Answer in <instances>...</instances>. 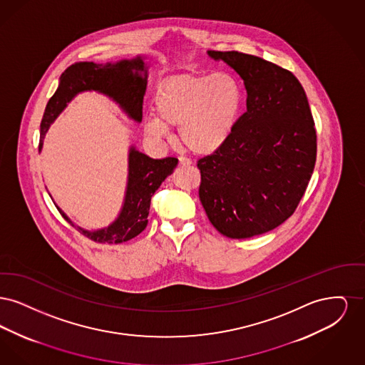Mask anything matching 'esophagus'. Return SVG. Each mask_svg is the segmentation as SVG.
Wrapping results in <instances>:
<instances>
[{"mask_svg": "<svg viewBox=\"0 0 365 365\" xmlns=\"http://www.w3.org/2000/svg\"><path fill=\"white\" fill-rule=\"evenodd\" d=\"M190 164L191 161L187 158V157H179V165H182V167H187V165H190Z\"/></svg>", "mask_w": 365, "mask_h": 365, "instance_id": "34e87169", "label": "esophagus"}]
</instances>
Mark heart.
<instances>
[{
    "label": "heart",
    "instance_id": "1",
    "mask_svg": "<svg viewBox=\"0 0 365 365\" xmlns=\"http://www.w3.org/2000/svg\"><path fill=\"white\" fill-rule=\"evenodd\" d=\"M241 105L242 90L230 75H173L157 88L156 116L145 122V131L165 139L170 127H179L182 145L192 153L207 155L230 138Z\"/></svg>",
    "mask_w": 365,
    "mask_h": 365
}]
</instances>
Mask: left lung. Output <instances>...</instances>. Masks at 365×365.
I'll return each mask as SVG.
<instances>
[{
    "mask_svg": "<svg viewBox=\"0 0 365 365\" xmlns=\"http://www.w3.org/2000/svg\"><path fill=\"white\" fill-rule=\"evenodd\" d=\"M242 78L246 112L226 143L197 163L209 222L234 240L286 222L308 187L316 130L304 87L290 71L257 56L208 51Z\"/></svg>",
    "mask_w": 365,
    "mask_h": 365,
    "instance_id": "left-lung-1",
    "label": "left lung"
}]
</instances>
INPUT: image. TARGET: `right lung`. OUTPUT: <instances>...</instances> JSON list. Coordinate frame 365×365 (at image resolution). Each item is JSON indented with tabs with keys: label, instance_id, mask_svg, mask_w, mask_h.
Segmentation results:
<instances>
[{
	"label": "right lung",
	"instance_id": "right-lung-1",
	"mask_svg": "<svg viewBox=\"0 0 365 365\" xmlns=\"http://www.w3.org/2000/svg\"><path fill=\"white\" fill-rule=\"evenodd\" d=\"M148 85V66L145 57L137 56L131 60L118 63L96 64L81 61L70 66L60 76V83L46 105L42 122L39 150L43 138L56 118L64 110L71 100L82 91H98L112 98L133 120L142 122V104ZM178 158H150L134 146L128 152V179L124 202L119 216L109 226L88 231L76 227L70 217L57 207L63 217L81 234L94 242L122 243L133 240L148 226L150 200L168 175L174 173Z\"/></svg>",
	"mask_w": 365,
	"mask_h": 365
}]
</instances>
